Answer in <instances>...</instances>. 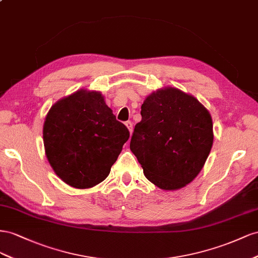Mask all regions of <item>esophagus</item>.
I'll return each instance as SVG.
<instances>
[{"instance_id":"esophagus-1","label":"esophagus","mask_w":258,"mask_h":258,"mask_svg":"<svg viewBox=\"0 0 258 258\" xmlns=\"http://www.w3.org/2000/svg\"><path fill=\"white\" fill-rule=\"evenodd\" d=\"M125 125H126V127L128 128L130 133L132 134V132H133V123H132L131 121H127V122H125Z\"/></svg>"}]
</instances>
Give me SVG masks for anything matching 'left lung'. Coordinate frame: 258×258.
<instances>
[{"mask_svg": "<svg viewBox=\"0 0 258 258\" xmlns=\"http://www.w3.org/2000/svg\"><path fill=\"white\" fill-rule=\"evenodd\" d=\"M141 114L130 148L146 178L163 190L185 187L200 173L212 149L208 109L178 88L164 87L147 96Z\"/></svg>", "mask_w": 258, "mask_h": 258, "instance_id": "obj_1", "label": "left lung"}]
</instances>
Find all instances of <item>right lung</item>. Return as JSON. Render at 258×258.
<instances>
[{"mask_svg":"<svg viewBox=\"0 0 258 258\" xmlns=\"http://www.w3.org/2000/svg\"><path fill=\"white\" fill-rule=\"evenodd\" d=\"M100 92L80 90L51 106L43 126L46 158L61 180L87 189L107 178L127 142Z\"/></svg>","mask_w":258,"mask_h":258,"instance_id":"right-lung-1","label":"right lung"}]
</instances>
